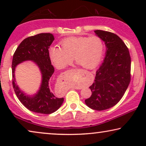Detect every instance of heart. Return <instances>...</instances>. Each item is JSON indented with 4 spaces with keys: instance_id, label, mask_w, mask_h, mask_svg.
<instances>
[{
    "instance_id": "1",
    "label": "heart",
    "mask_w": 146,
    "mask_h": 146,
    "mask_svg": "<svg viewBox=\"0 0 146 146\" xmlns=\"http://www.w3.org/2000/svg\"><path fill=\"white\" fill-rule=\"evenodd\" d=\"M62 47L49 48L50 57L58 68H64L73 60L86 68H93L100 62L104 51L102 39L98 36H71L61 41Z\"/></svg>"
}]
</instances>
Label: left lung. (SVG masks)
<instances>
[{
	"instance_id": "1",
	"label": "left lung",
	"mask_w": 146,
	"mask_h": 146,
	"mask_svg": "<svg viewBox=\"0 0 146 146\" xmlns=\"http://www.w3.org/2000/svg\"><path fill=\"white\" fill-rule=\"evenodd\" d=\"M94 32L104 42L106 52L94 82L90 86L92 94L85 103L90 108L101 111L114 106L125 94L131 80V58L118 36L100 30Z\"/></svg>"
}]
</instances>
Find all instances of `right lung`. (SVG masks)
Wrapping results in <instances>:
<instances>
[{
	"label": "right lung",
	"mask_w": 146,
	"mask_h": 146,
	"mask_svg": "<svg viewBox=\"0 0 146 146\" xmlns=\"http://www.w3.org/2000/svg\"><path fill=\"white\" fill-rule=\"evenodd\" d=\"M54 40L52 34L40 33L25 38L17 47L12 62L13 86L21 102L33 112L50 114L61 106L64 98L56 97L50 89V82L54 68L51 64L48 48ZM33 61L39 67L42 83L38 92L33 97L26 95L15 84V68L24 61Z\"/></svg>",
	"instance_id": "1"
}]
</instances>
